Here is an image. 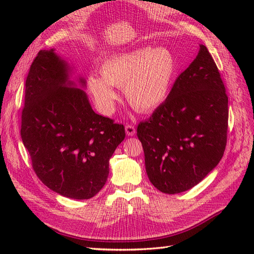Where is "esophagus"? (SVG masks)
<instances>
[{"mask_svg": "<svg viewBox=\"0 0 254 254\" xmlns=\"http://www.w3.org/2000/svg\"><path fill=\"white\" fill-rule=\"evenodd\" d=\"M126 132L128 136H133L134 134L136 133V130H135V127H134V126H132V124H127Z\"/></svg>", "mask_w": 254, "mask_h": 254, "instance_id": "esophagus-1", "label": "esophagus"}]
</instances>
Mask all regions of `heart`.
I'll list each match as a JSON object with an SVG mask.
<instances>
[{
  "instance_id": "1",
  "label": "heart",
  "mask_w": 254,
  "mask_h": 254,
  "mask_svg": "<svg viewBox=\"0 0 254 254\" xmlns=\"http://www.w3.org/2000/svg\"><path fill=\"white\" fill-rule=\"evenodd\" d=\"M179 69L176 56L168 48H139L110 57L100 65V76L87 79L89 93L105 115L115 111L118 95L112 87L123 88L134 109L150 112L168 99Z\"/></svg>"
}]
</instances>
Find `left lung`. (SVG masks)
<instances>
[{
  "label": "left lung",
  "mask_w": 254,
  "mask_h": 254,
  "mask_svg": "<svg viewBox=\"0 0 254 254\" xmlns=\"http://www.w3.org/2000/svg\"><path fill=\"white\" fill-rule=\"evenodd\" d=\"M228 128V97L207 48L177 77L171 93L137 127L149 181L177 194L196 186L222 159Z\"/></svg>",
  "instance_id": "8db88e82"
}]
</instances>
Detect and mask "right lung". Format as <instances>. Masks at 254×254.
Wrapping results in <instances>:
<instances>
[{"instance_id":"obj_1","label":"right lung","mask_w":254,"mask_h":254,"mask_svg":"<svg viewBox=\"0 0 254 254\" xmlns=\"http://www.w3.org/2000/svg\"><path fill=\"white\" fill-rule=\"evenodd\" d=\"M69 72L53 49L38 52L26 78L20 136L42 183L60 195L87 199L107 182L126 131L97 115ZM79 84L84 87L85 79Z\"/></svg>"}]
</instances>
